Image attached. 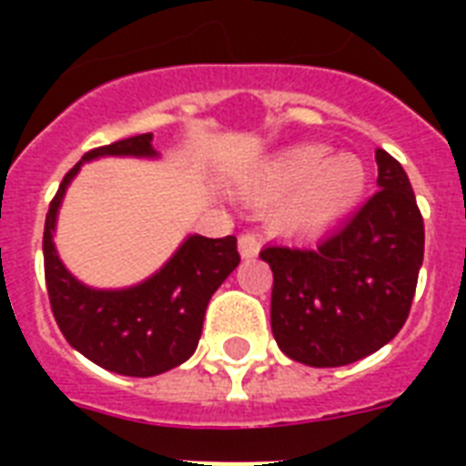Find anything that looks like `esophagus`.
Masks as SVG:
<instances>
[{
	"label": "esophagus",
	"instance_id": "esophagus-1",
	"mask_svg": "<svg viewBox=\"0 0 466 466\" xmlns=\"http://www.w3.org/2000/svg\"><path fill=\"white\" fill-rule=\"evenodd\" d=\"M258 248H261V241H258V237L256 234H241L239 237V254L244 256V258H254L256 254H258Z\"/></svg>",
	"mask_w": 466,
	"mask_h": 466
}]
</instances>
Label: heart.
Instances as JSON below:
<instances>
[{"mask_svg": "<svg viewBox=\"0 0 466 466\" xmlns=\"http://www.w3.org/2000/svg\"><path fill=\"white\" fill-rule=\"evenodd\" d=\"M365 174L348 157L331 159L319 145H295L258 161L237 181L254 203L280 198L270 227L283 234H309L343 218L360 198Z\"/></svg>", "mask_w": 466, "mask_h": 466, "instance_id": "obj_1", "label": "heart"}]
</instances>
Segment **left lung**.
<instances>
[{"instance_id":"left-lung-1","label":"left lung","mask_w":466,"mask_h":466,"mask_svg":"<svg viewBox=\"0 0 466 466\" xmlns=\"http://www.w3.org/2000/svg\"><path fill=\"white\" fill-rule=\"evenodd\" d=\"M377 193L311 247H266L270 329L288 358L340 368L387 346L404 326L423 263V218L409 176L377 149Z\"/></svg>"}]
</instances>
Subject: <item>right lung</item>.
<instances>
[{
	"label": "right lung",
	"mask_w": 466,
	"mask_h": 466,
	"mask_svg": "<svg viewBox=\"0 0 466 466\" xmlns=\"http://www.w3.org/2000/svg\"><path fill=\"white\" fill-rule=\"evenodd\" d=\"M101 157L157 159L152 133L91 149L62 178L46 215L43 258L55 321L75 350L98 368L127 377H155L196 353L208 302L239 266L237 239L190 234L157 273L130 288L101 290L76 280L55 248L62 198L79 168Z\"/></svg>",
	"instance_id": "1"
}]
</instances>
